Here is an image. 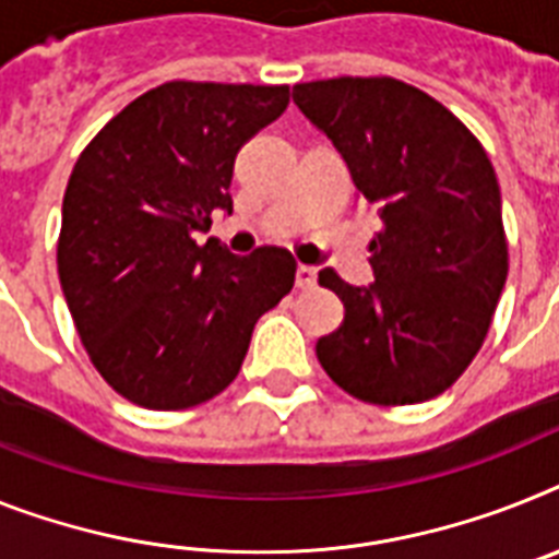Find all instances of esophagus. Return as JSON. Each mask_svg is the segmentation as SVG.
<instances>
[{"instance_id":"1","label":"esophagus","mask_w":559,"mask_h":559,"mask_svg":"<svg viewBox=\"0 0 559 559\" xmlns=\"http://www.w3.org/2000/svg\"><path fill=\"white\" fill-rule=\"evenodd\" d=\"M318 284V270L316 266H307L301 264L298 272H295V287L298 289H312Z\"/></svg>"}]
</instances>
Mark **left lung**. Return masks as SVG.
<instances>
[{
  "label": "left lung",
  "instance_id": "obj_1",
  "mask_svg": "<svg viewBox=\"0 0 559 559\" xmlns=\"http://www.w3.org/2000/svg\"><path fill=\"white\" fill-rule=\"evenodd\" d=\"M293 102L381 218L372 287L318 272L344 304L341 326L318 337L323 372L374 406L438 397L480 352L509 275L495 167L449 107L392 76L295 84Z\"/></svg>",
  "mask_w": 559,
  "mask_h": 559
}]
</instances>
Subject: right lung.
Returning <instances> with one entry per match:
<instances>
[{
  "mask_svg": "<svg viewBox=\"0 0 559 559\" xmlns=\"http://www.w3.org/2000/svg\"><path fill=\"white\" fill-rule=\"evenodd\" d=\"M289 105L287 84L164 82L93 135L70 173L56 264L87 358L144 409L199 406L236 381L255 321L295 284L281 247L229 255L238 150Z\"/></svg>",
  "mask_w": 559,
  "mask_h": 559,
  "instance_id": "1",
  "label": "right lung"
}]
</instances>
